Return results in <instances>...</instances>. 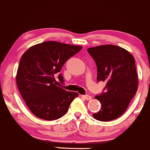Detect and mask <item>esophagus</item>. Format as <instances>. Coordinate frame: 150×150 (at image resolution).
<instances>
[{"label": "esophagus", "mask_w": 150, "mask_h": 150, "mask_svg": "<svg viewBox=\"0 0 150 150\" xmlns=\"http://www.w3.org/2000/svg\"><path fill=\"white\" fill-rule=\"evenodd\" d=\"M81 97L83 98L86 99V100H91V99L92 98V97L91 96H89V95H83V96H81Z\"/></svg>", "instance_id": "1"}]
</instances>
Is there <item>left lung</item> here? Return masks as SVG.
Listing matches in <instances>:
<instances>
[{
    "mask_svg": "<svg viewBox=\"0 0 150 150\" xmlns=\"http://www.w3.org/2000/svg\"><path fill=\"white\" fill-rule=\"evenodd\" d=\"M97 66V79L106 81V91L95 98L101 109L93 114L100 121H110L121 116L138 88V78L133 56L127 50L113 45L88 48Z\"/></svg>",
    "mask_w": 150,
    "mask_h": 150,
    "instance_id": "left-lung-1",
    "label": "left lung"
}]
</instances>
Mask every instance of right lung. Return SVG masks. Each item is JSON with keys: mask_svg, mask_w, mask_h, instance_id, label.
<instances>
[{"mask_svg": "<svg viewBox=\"0 0 150 150\" xmlns=\"http://www.w3.org/2000/svg\"><path fill=\"white\" fill-rule=\"evenodd\" d=\"M81 49V46L47 41L33 45L21 57L16 74L17 86L36 117L45 120L60 118L79 96L76 92L67 91L55 85L54 74ZM58 78L63 81L62 74Z\"/></svg>", "mask_w": 150, "mask_h": 150, "instance_id": "right-lung-1", "label": "right lung"}]
</instances>
